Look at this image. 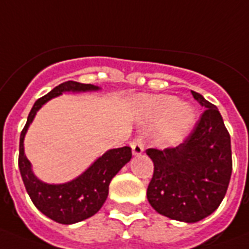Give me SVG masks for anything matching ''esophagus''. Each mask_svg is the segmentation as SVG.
I'll return each instance as SVG.
<instances>
[{
  "label": "esophagus",
  "instance_id": "obj_1",
  "mask_svg": "<svg viewBox=\"0 0 249 249\" xmlns=\"http://www.w3.org/2000/svg\"><path fill=\"white\" fill-rule=\"evenodd\" d=\"M131 152L134 156H141L144 151V142L142 138H135L133 142L130 143Z\"/></svg>",
  "mask_w": 249,
  "mask_h": 249
}]
</instances>
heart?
Returning <instances> with one entry per match:
<instances>
[{"label":"heart","mask_w":249,"mask_h":249,"mask_svg":"<svg viewBox=\"0 0 249 249\" xmlns=\"http://www.w3.org/2000/svg\"><path fill=\"white\" fill-rule=\"evenodd\" d=\"M135 107L144 124L158 123L153 141L161 148H173L183 143L197 123L196 107L169 94L141 96L135 100Z\"/></svg>","instance_id":"1"}]
</instances>
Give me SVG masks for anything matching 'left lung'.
I'll return each instance as SVG.
<instances>
[{
  "instance_id": "8db88e82",
  "label": "left lung",
  "mask_w": 249,
  "mask_h": 249,
  "mask_svg": "<svg viewBox=\"0 0 249 249\" xmlns=\"http://www.w3.org/2000/svg\"><path fill=\"white\" fill-rule=\"evenodd\" d=\"M206 111L175 148L147 149L155 165L147 189L149 205L169 219L197 223L220 206L231 177V144L217 107L192 90Z\"/></svg>"
}]
</instances>
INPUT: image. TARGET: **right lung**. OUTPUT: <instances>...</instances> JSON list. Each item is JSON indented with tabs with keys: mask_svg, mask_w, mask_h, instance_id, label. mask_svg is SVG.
<instances>
[{
	"mask_svg": "<svg viewBox=\"0 0 249 249\" xmlns=\"http://www.w3.org/2000/svg\"><path fill=\"white\" fill-rule=\"evenodd\" d=\"M100 89L98 86L72 80L61 83L46 96L36 101L20 134L19 169L26 192L34 206L43 215L58 224L70 225L79 223L100 211L108 196L110 181L130 161L131 149L128 145L108 149L72 180L51 184L40 180L34 174L32 163L26 159L24 151L25 134L38 111L52 98L61 96L62 93H86Z\"/></svg>",
	"mask_w": 249,
	"mask_h": 249,
	"instance_id": "1",
	"label": "right lung"
}]
</instances>
